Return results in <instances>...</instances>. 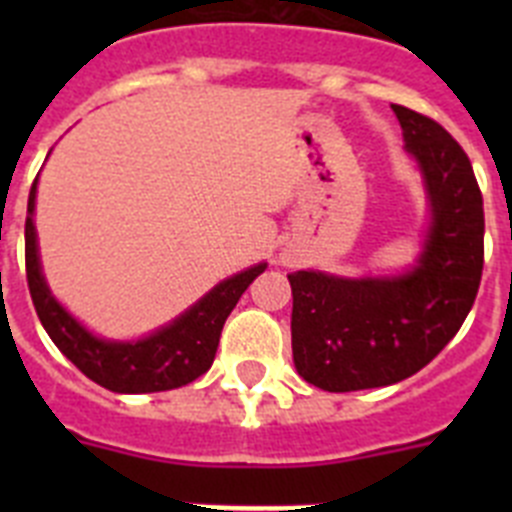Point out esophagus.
<instances>
[{
	"label": "esophagus",
	"mask_w": 512,
	"mask_h": 512,
	"mask_svg": "<svg viewBox=\"0 0 512 512\" xmlns=\"http://www.w3.org/2000/svg\"><path fill=\"white\" fill-rule=\"evenodd\" d=\"M287 264H289V259H287Z\"/></svg>",
	"instance_id": "obj_1"
}]
</instances>
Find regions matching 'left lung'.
Here are the masks:
<instances>
[{
  "mask_svg": "<svg viewBox=\"0 0 512 512\" xmlns=\"http://www.w3.org/2000/svg\"><path fill=\"white\" fill-rule=\"evenodd\" d=\"M418 164L431 223L423 251L397 277L295 271L292 356L325 392L387 387L431 364L456 336L485 264V210L464 148L431 117L392 104Z\"/></svg>",
  "mask_w": 512,
  "mask_h": 512,
  "instance_id": "8db88e82",
  "label": "left lung"
}]
</instances>
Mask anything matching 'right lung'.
Wrapping results in <instances>:
<instances>
[{
	"label": "right lung",
	"instance_id": "1",
	"mask_svg": "<svg viewBox=\"0 0 512 512\" xmlns=\"http://www.w3.org/2000/svg\"><path fill=\"white\" fill-rule=\"evenodd\" d=\"M35 192H38V179L33 182L30 197H27V287H30V297H33L40 323L58 346V351L92 382L102 384L104 390L120 392V395L176 390V387H184L202 377L215 361L220 333H223V325L233 312L235 302L241 300L253 279L264 274L266 264H256L215 284L202 300L194 302L169 325L153 330L151 336L138 338V341H107L84 328L53 297L51 287L45 282L43 269H40L38 233H35L33 223Z\"/></svg>",
	"mask_w": 512,
	"mask_h": 512
}]
</instances>
